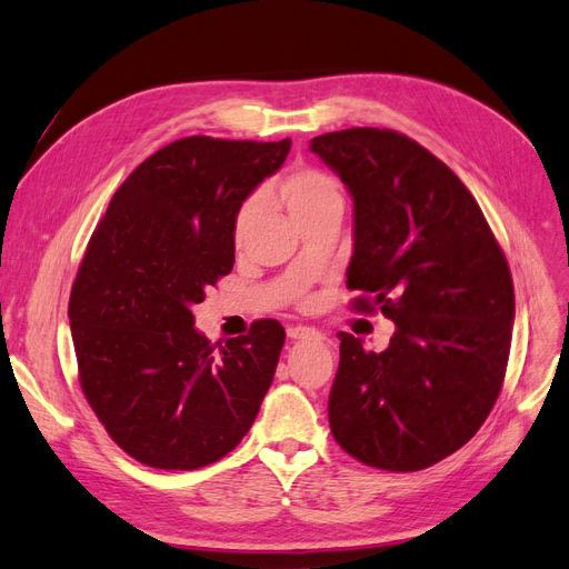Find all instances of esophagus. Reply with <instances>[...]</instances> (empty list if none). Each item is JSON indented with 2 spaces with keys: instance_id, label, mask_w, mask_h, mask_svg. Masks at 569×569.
<instances>
[{
  "instance_id": "obj_1",
  "label": "esophagus",
  "mask_w": 569,
  "mask_h": 569,
  "mask_svg": "<svg viewBox=\"0 0 569 569\" xmlns=\"http://www.w3.org/2000/svg\"><path fill=\"white\" fill-rule=\"evenodd\" d=\"M287 336L291 340H308V338H319V330H315L310 326H289Z\"/></svg>"
}]
</instances>
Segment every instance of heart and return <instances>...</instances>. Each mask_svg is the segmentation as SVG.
<instances>
[{
    "label": "heart",
    "mask_w": 569,
    "mask_h": 569,
    "mask_svg": "<svg viewBox=\"0 0 569 569\" xmlns=\"http://www.w3.org/2000/svg\"><path fill=\"white\" fill-rule=\"evenodd\" d=\"M261 197L266 202L284 207L296 222L308 216H315L323 209L342 207V190L338 179L330 177L323 170H317V167H298V170L289 172L276 186H266L261 190ZM257 211H259L257 197H250L239 207L237 216H233L231 233H233V243L237 246L246 241Z\"/></svg>",
    "instance_id": "obj_1"
}]
</instances>
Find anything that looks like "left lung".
I'll list each match as a JSON object with an SVG mask.
<instances>
[{
    "mask_svg": "<svg viewBox=\"0 0 569 569\" xmlns=\"http://www.w3.org/2000/svg\"><path fill=\"white\" fill-rule=\"evenodd\" d=\"M310 149L353 199V310L395 321L386 351L340 338L328 397L345 452L409 473L469 443L503 388L515 323L508 259L446 162L388 128L326 132Z\"/></svg>",
    "mask_w": 569,
    "mask_h": 569,
    "instance_id": "8db88e82",
    "label": "left lung"
}]
</instances>
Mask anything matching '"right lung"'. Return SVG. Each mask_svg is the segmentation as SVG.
Returning a JSON list of instances; mask_svg holds the SVG:
<instances>
[{"label":"right lung","mask_w":569,"mask_h":569,"mask_svg":"<svg viewBox=\"0 0 569 569\" xmlns=\"http://www.w3.org/2000/svg\"><path fill=\"white\" fill-rule=\"evenodd\" d=\"M289 149L177 140L136 167L91 233L69 300L78 379L110 439L151 469L222 459L271 388L282 323L259 319L216 351L190 306L233 269V216Z\"/></svg>","instance_id":"add662e5"}]
</instances>
